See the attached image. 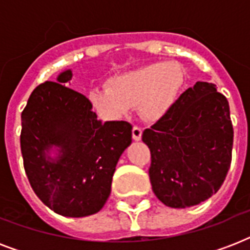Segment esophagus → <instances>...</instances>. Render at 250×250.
<instances>
[{
	"label": "esophagus",
	"mask_w": 250,
	"mask_h": 250,
	"mask_svg": "<svg viewBox=\"0 0 250 250\" xmlns=\"http://www.w3.org/2000/svg\"><path fill=\"white\" fill-rule=\"evenodd\" d=\"M141 135H143V128H141V127H139V125H133V128H132L133 140H136V141L140 140Z\"/></svg>",
	"instance_id": "obj_1"
}]
</instances>
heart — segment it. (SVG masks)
<instances>
[{"mask_svg": "<svg viewBox=\"0 0 250 250\" xmlns=\"http://www.w3.org/2000/svg\"><path fill=\"white\" fill-rule=\"evenodd\" d=\"M186 83V70L174 61L153 62L110 79L106 88L89 93L92 106L106 119H119L132 110L158 121L172 107Z\"/></svg>", "mask_w": 250, "mask_h": 250, "instance_id": "1", "label": "heart"}]
</instances>
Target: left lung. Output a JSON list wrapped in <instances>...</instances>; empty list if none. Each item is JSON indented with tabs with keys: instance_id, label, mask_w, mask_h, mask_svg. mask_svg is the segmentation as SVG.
Returning a JSON list of instances; mask_svg holds the SVG:
<instances>
[{
	"instance_id": "obj_1",
	"label": "left lung",
	"mask_w": 250,
	"mask_h": 250,
	"mask_svg": "<svg viewBox=\"0 0 250 250\" xmlns=\"http://www.w3.org/2000/svg\"><path fill=\"white\" fill-rule=\"evenodd\" d=\"M150 149L149 178L160 201L189 208L217 193L232 160L233 128L227 98L197 82L143 132Z\"/></svg>"
}]
</instances>
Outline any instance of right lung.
<instances>
[{
  "mask_svg": "<svg viewBox=\"0 0 250 250\" xmlns=\"http://www.w3.org/2000/svg\"><path fill=\"white\" fill-rule=\"evenodd\" d=\"M71 70L37 85L21 111V149L36 196L63 217L97 213L111 190L119 157L132 141L125 121L101 123L84 94L68 88ZM56 146L60 156H46Z\"/></svg>",
  "mask_w": 250,
  "mask_h": 250,
  "instance_id": "right-lung-1",
  "label": "right lung"
}]
</instances>
